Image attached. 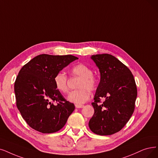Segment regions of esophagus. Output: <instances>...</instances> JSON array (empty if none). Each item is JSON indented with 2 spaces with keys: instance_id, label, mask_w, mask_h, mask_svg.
Here are the masks:
<instances>
[{
  "instance_id": "esophagus-1",
  "label": "esophagus",
  "mask_w": 158,
  "mask_h": 158,
  "mask_svg": "<svg viewBox=\"0 0 158 158\" xmlns=\"http://www.w3.org/2000/svg\"><path fill=\"white\" fill-rule=\"evenodd\" d=\"M84 105H80V104H76L75 105V107L77 108H84Z\"/></svg>"
}]
</instances>
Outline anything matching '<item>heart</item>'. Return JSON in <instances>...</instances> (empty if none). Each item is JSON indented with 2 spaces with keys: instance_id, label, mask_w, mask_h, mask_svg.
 I'll return each mask as SVG.
<instances>
[{
  "instance_id": "b5f03b06",
  "label": "heart",
  "mask_w": 158,
  "mask_h": 158,
  "mask_svg": "<svg viewBox=\"0 0 158 158\" xmlns=\"http://www.w3.org/2000/svg\"><path fill=\"white\" fill-rule=\"evenodd\" d=\"M71 73L81 78L78 85V87L80 89L69 93L67 100L74 104L81 105L87 102L90 97V93L88 89L93 91L96 89L97 80L94 77L92 69L83 64H79L72 67ZM54 81L58 91L61 93H67V77L65 73L60 72L56 74Z\"/></svg>"
}]
</instances>
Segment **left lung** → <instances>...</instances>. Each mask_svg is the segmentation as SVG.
<instances>
[{"label":"left lung","mask_w":158,"mask_h":158,"mask_svg":"<svg viewBox=\"0 0 158 158\" xmlns=\"http://www.w3.org/2000/svg\"><path fill=\"white\" fill-rule=\"evenodd\" d=\"M98 68L100 80L91 104L94 113L89 127L100 135H109L121 130L133 114L137 87L130 69L115 56L108 54L91 56ZM101 98L106 100L97 103Z\"/></svg>","instance_id":"obj_1"}]
</instances>
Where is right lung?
Returning a JSON list of instances; mask_svg holds the SVG:
<instances>
[{"mask_svg":"<svg viewBox=\"0 0 158 158\" xmlns=\"http://www.w3.org/2000/svg\"><path fill=\"white\" fill-rule=\"evenodd\" d=\"M78 59L72 55L41 54L21 68L14 85L17 107L31 128L50 134L64 127L75 107L56 89L54 78Z\"/></svg>","mask_w":158,"mask_h":158,"instance_id":"obj_1","label":"right lung"}]
</instances>
